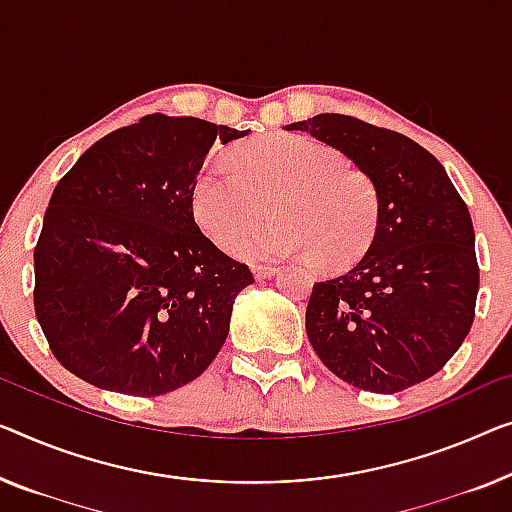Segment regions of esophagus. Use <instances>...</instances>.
Here are the masks:
<instances>
[{
  "instance_id": "34e87169",
  "label": "esophagus",
  "mask_w": 512,
  "mask_h": 512,
  "mask_svg": "<svg viewBox=\"0 0 512 512\" xmlns=\"http://www.w3.org/2000/svg\"><path fill=\"white\" fill-rule=\"evenodd\" d=\"M253 276H255L257 280H266V278L278 276V269H276V266H255Z\"/></svg>"
}]
</instances>
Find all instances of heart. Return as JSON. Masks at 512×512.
Here are the masks:
<instances>
[{"label":"heart","mask_w":512,"mask_h":512,"mask_svg":"<svg viewBox=\"0 0 512 512\" xmlns=\"http://www.w3.org/2000/svg\"><path fill=\"white\" fill-rule=\"evenodd\" d=\"M230 160L234 171L211 165L193 186L195 223L218 248L239 241L234 253L243 259L312 255L324 269L354 264L368 250L379 213L375 183L335 149L266 135L236 144ZM269 206L279 223L249 237Z\"/></svg>","instance_id":"heart-1"}]
</instances>
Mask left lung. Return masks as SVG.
<instances>
[{
  "instance_id": "8db88e82",
  "label": "left lung",
  "mask_w": 512,
  "mask_h": 512,
  "mask_svg": "<svg viewBox=\"0 0 512 512\" xmlns=\"http://www.w3.org/2000/svg\"><path fill=\"white\" fill-rule=\"evenodd\" d=\"M285 131L345 154L379 200L368 253L312 287V349L335 377L370 393L437 375L467 338L478 296L474 225L444 165L409 137L345 114H317Z\"/></svg>"
}]
</instances>
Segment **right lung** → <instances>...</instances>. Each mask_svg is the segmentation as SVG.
<instances>
[{"instance_id":"add662e5","label":"right lung","mask_w":512,"mask_h":512,"mask_svg":"<svg viewBox=\"0 0 512 512\" xmlns=\"http://www.w3.org/2000/svg\"><path fill=\"white\" fill-rule=\"evenodd\" d=\"M248 131L147 114L78 158L34 250V308L52 354L103 391L154 398L209 368L230 333L246 264L193 218V186L220 140Z\"/></svg>"}]
</instances>
